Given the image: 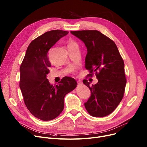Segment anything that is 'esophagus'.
<instances>
[{"label": "esophagus", "mask_w": 147, "mask_h": 147, "mask_svg": "<svg viewBox=\"0 0 147 147\" xmlns=\"http://www.w3.org/2000/svg\"><path fill=\"white\" fill-rule=\"evenodd\" d=\"M77 84H78V86H80V85L82 84V82L80 81H77Z\"/></svg>", "instance_id": "obj_1"}]
</instances>
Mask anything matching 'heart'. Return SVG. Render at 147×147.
I'll return each instance as SVG.
<instances>
[{"instance_id": "heart-1", "label": "heart", "mask_w": 147, "mask_h": 147, "mask_svg": "<svg viewBox=\"0 0 147 147\" xmlns=\"http://www.w3.org/2000/svg\"><path fill=\"white\" fill-rule=\"evenodd\" d=\"M71 43H73V42H71Z\"/></svg>"}]
</instances>
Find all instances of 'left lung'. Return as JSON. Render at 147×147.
<instances>
[{
	"instance_id": "1",
	"label": "left lung",
	"mask_w": 147,
	"mask_h": 147,
	"mask_svg": "<svg viewBox=\"0 0 147 147\" xmlns=\"http://www.w3.org/2000/svg\"><path fill=\"white\" fill-rule=\"evenodd\" d=\"M87 47L85 68L98 79L92 86L87 80L83 83L89 88L91 96L84 103L87 111L94 117L111 114L122 100L126 79L124 62L115 43L109 38L96 30L71 31Z\"/></svg>"
}]
</instances>
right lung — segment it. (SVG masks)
Returning a JSON list of instances; mask_svg holds the SVG:
<instances>
[{"instance_id": "add662e5", "label": "right lung", "mask_w": 147, "mask_h": 147, "mask_svg": "<svg viewBox=\"0 0 147 147\" xmlns=\"http://www.w3.org/2000/svg\"><path fill=\"white\" fill-rule=\"evenodd\" d=\"M68 34V31L56 29L35 38L29 45L20 67L19 87L24 103L29 111L42 121L53 120L62 112L65 96L77 85L70 77H63L54 86L47 79L51 67L48 51Z\"/></svg>"}]
</instances>
